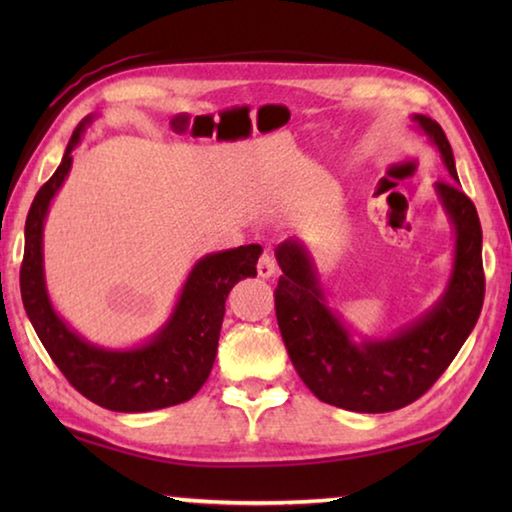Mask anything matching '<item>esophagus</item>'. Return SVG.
Here are the masks:
<instances>
[{"mask_svg":"<svg viewBox=\"0 0 512 512\" xmlns=\"http://www.w3.org/2000/svg\"><path fill=\"white\" fill-rule=\"evenodd\" d=\"M277 273V262L273 253H268V250H264V255L259 257L257 262V275L264 277V280H268V277H273Z\"/></svg>","mask_w":512,"mask_h":512,"instance_id":"obj_1","label":"esophagus"}]
</instances>
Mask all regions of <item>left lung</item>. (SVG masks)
<instances>
[{
	"mask_svg": "<svg viewBox=\"0 0 512 512\" xmlns=\"http://www.w3.org/2000/svg\"><path fill=\"white\" fill-rule=\"evenodd\" d=\"M452 180L436 183L438 201L454 228L452 275L427 314L384 339H352L350 327L327 305L309 250L298 239L275 248L282 268L275 314L293 368L320 402L359 413L397 411L436 384L479 320L485 293L481 223L458 185L452 146L438 121L413 115Z\"/></svg>",
	"mask_w": 512,
	"mask_h": 512,
	"instance_id": "1",
	"label": "left lung"
}]
</instances>
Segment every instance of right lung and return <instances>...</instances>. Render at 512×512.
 <instances>
[{
	"mask_svg": "<svg viewBox=\"0 0 512 512\" xmlns=\"http://www.w3.org/2000/svg\"><path fill=\"white\" fill-rule=\"evenodd\" d=\"M92 121V115L81 121L56 173L40 187L31 203L20 268L22 302L49 357L69 384L90 402L119 413L167 409L192 400L210 377L225 298L239 280L257 275L262 246L248 244L198 259L167 323L146 343L126 350H108L85 341L58 316L49 300L42 232L49 205L72 169V151Z\"/></svg>",
	"mask_w": 512,
	"mask_h": 512,
	"instance_id": "obj_1",
	"label": "right lung"
}]
</instances>
